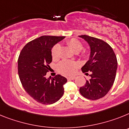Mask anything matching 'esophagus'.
Listing matches in <instances>:
<instances>
[{
  "instance_id": "esophagus-1",
  "label": "esophagus",
  "mask_w": 129,
  "mask_h": 129,
  "mask_svg": "<svg viewBox=\"0 0 129 129\" xmlns=\"http://www.w3.org/2000/svg\"><path fill=\"white\" fill-rule=\"evenodd\" d=\"M76 77H68V80H75Z\"/></svg>"
}]
</instances>
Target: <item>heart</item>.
<instances>
[{
  "label": "heart",
  "mask_w": 129,
  "mask_h": 129,
  "mask_svg": "<svg viewBox=\"0 0 129 129\" xmlns=\"http://www.w3.org/2000/svg\"><path fill=\"white\" fill-rule=\"evenodd\" d=\"M67 44L75 53H78L83 49V44L82 43L81 41L75 38H72L71 40H68L67 41ZM60 49H61V46L60 44H56L52 47L51 56L54 60H58L60 58ZM81 56L83 57H86L88 56V53L86 51H83L82 52ZM77 67H78V63L75 61L63 60L57 66V70L58 72L61 73L63 75H72L74 73L75 70Z\"/></svg>",
  "instance_id": "heart-1"
}]
</instances>
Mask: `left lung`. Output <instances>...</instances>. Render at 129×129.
Returning <instances> with one entry per match:
<instances>
[{
	"mask_svg": "<svg viewBox=\"0 0 129 129\" xmlns=\"http://www.w3.org/2000/svg\"><path fill=\"white\" fill-rule=\"evenodd\" d=\"M90 47L89 59L82 68L83 73L91 72V78L80 87L79 91L85 98L97 100L107 94L115 80L117 68L116 56L112 48L98 38L79 36Z\"/></svg>",
	"mask_w": 129,
	"mask_h": 129,
	"instance_id": "left-lung-1",
	"label": "left lung"
}]
</instances>
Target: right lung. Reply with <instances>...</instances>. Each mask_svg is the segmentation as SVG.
<instances>
[{"instance_id": "obj_1", "label": "right lung", "mask_w": 129, "mask_h": 129, "mask_svg": "<svg viewBox=\"0 0 129 129\" xmlns=\"http://www.w3.org/2000/svg\"><path fill=\"white\" fill-rule=\"evenodd\" d=\"M64 36H43L30 41L21 51L18 58V74L29 95L38 103L51 105L63 95L67 78L60 75L47 78L52 61L53 46Z\"/></svg>"}]
</instances>
